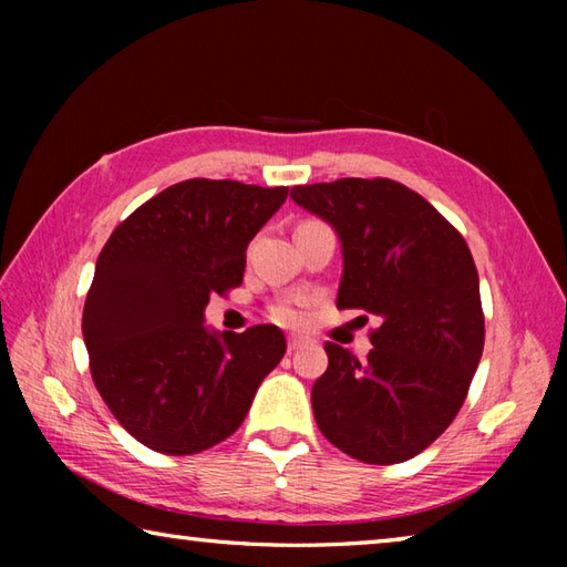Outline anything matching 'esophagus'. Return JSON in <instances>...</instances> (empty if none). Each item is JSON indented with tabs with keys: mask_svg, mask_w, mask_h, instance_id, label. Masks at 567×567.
<instances>
[{
	"mask_svg": "<svg viewBox=\"0 0 567 567\" xmlns=\"http://www.w3.org/2000/svg\"><path fill=\"white\" fill-rule=\"evenodd\" d=\"M302 346H305V341H302V339H297V336H292V339L287 341V351L295 353V351H299V348H302Z\"/></svg>",
	"mask_w": 567,
	"mask_h": 567,
	"instance_id": "1",
	"label": "esophagus"
}]
</instances>
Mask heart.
<instances>
[{"label":"heart","instance_id":"b5f03b06","mask_svg":"<svg viewBox=\"0 0 567 567\" xmlns=\"http://www.w3.org/2000/svg\"><path fill=\"white\" fill-rule=\"evenodd\" d=\"M275 319L280 321V323H285V327H299V323L305 321V315L297 307L287 305V307H280V309L275 311Z\"/></svg>","mask_w":567,"mask_h":567}]
</instances>
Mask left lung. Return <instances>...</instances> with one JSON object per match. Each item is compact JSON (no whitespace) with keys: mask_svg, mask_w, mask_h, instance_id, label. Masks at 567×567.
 <instances>
[{"mask_svg":"<svg viewBox=\"0 0 567 567\" xmlns=\"http://www.w3.org/2000/svg\"><path fill=\"white\" fill-rule=\"evenodd\" d=\"M290 197L341 240L336 307L380 317L363 363L323 346L329 368L311 388L317 426L355 461L404 463L451 426L483 355L470 248L424 197L388 177L299 185Z\"/></svg>","mask_w":567,"mask_h":567,"instance_id":"left-lung-1","label":"left lung"}]
</instances>
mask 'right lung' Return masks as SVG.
<instances>
[{"label":"right lung","instance_id":"obj_1","mask_svg":"<svg viewBox=\"0 0 567 567\" xmlns=\"http://www.w3.org/2000/svg\"><path fill=\"white\" fill-rule=\"evenodd\" d=\"M287 187L185 179L114 228L82 315L92 380L131 436L165 455L207 451L244 424L287 341L204 323L212 292L238 287L246 248Z\"/></svg>","mask_w":567,"mask_h":567}]
</instances>
